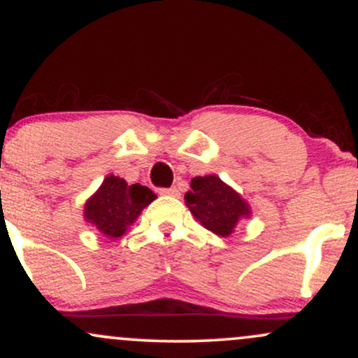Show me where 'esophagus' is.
Wrapping results in <instances>:
<instances>
[{
  "label": "esophagus",
  "mask_w": 358,
  "mask_h": 358,
  "mask_svg": "<svg viewBox=\"0 0 358 358\" xmlns=\"http://www.w3.org/2000/svg\"><path fill=\"white\" fill-rule=\"evenodd\" d=\"M159 193H162V195H170V196H178V195H180L178 188H176V187H170V188H159Z\"/></svg>",
  "instance_id": "34e87169"
}]
</instances>
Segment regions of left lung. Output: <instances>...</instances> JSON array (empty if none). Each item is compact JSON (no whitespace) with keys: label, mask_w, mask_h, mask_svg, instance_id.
<instances>
[{"label":"left lung","mask_w":358,"mask_h":358,"mask_svg":"<svg viewBox=\"0 0 358 358\" xmlns=\"http://www.w3.org/2000/svg\"><path fill=\"white\" fill-rule=\"evenodd\" d=\"M185 193V203L205 229L222 237L232 234L242 217L249 215V207L219 176H196Z\"/></svg>","instance_id":"1"}]
</instances>
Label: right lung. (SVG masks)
Returning a JSON list of instances; mask_svg holds the SVG:
<instances>
[{
  "label": "right lung",
  "mask_w": 358,
  "mask_h": 358,
  "mask_svg": "<svg viewBox=\"0 0 358 358\" xmlns=\"http://www.w3.org/2000/svg\"><path fill=\"white\" fill-rule=\"evenodd\" d=\"M156 195L148 187L127 185L119 176L109 175L94 196L85 203V219L108 237H121Z\"/></svg>",
  "instance_id": "1"
}]
</instances>
